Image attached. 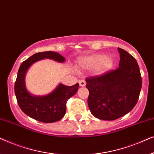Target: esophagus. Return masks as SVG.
I'll use <instances>...</instances> for the list:
<instances>
[{
	"label": "esophagus",
	"mask_w": 154,
	"mask_h": 154,
	"mask_svg": "<svg viewBox=\"0 0 154 154\" xmlns=\"http://www.w3.org/2000/svg\"><path fill=\"white\" fill-rule=\"evenodd\" d=\"M79 85L80 86H81V87H84V86H85L86 85L85 81H83V80H81V81H79Z\"/></svg>",
	"instance_id": "esophagus-1"
}]
</instances>
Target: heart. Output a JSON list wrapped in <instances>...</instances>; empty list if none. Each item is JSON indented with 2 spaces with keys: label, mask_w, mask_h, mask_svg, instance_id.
<instances>
[{
  "label": "heart",
  "mask_w": 154,
  "mask_h": 154,
  "mask_svg": "<svg viewBox=\"0 0 154 154\" xmlns=\"http://www.w3.org/2000/svg\"><path fill=\"white\" fill-rule=\"evenodd\" d=\"M79 65L83 69L91 70L95 69L97 73L104 74L113 68L114 60L112 57H106L103 54H93L80 59Z\"/></svg>",
  "instance_id": "b5f03b06"
}]
</instances>
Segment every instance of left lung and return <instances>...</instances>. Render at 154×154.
I'll return each instance as SVG.
<instances>
[{"label": "left lung", "instance_id": "obj_1", "mask_svg": "<svg viewBox=\"0 0 154 154\" xmlns=\"http://www.w3.org/2000/svg\"><path fill=\"white\" fill-rule=\"evenodd\" d=\"M118 50V69L85 79L90 110L94 117L105 121H113L129 113L137 102L142 88L135 58L121 48Z\"/></svg>", "mask_w": 154, "mask_h": 154}]
</instances>
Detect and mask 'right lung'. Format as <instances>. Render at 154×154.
Instances as JSON below:
<instances>
[{"label": "right lung", "mask_w": 154, "mask_h": 154, "mask_svg": "<svg viewBox=\"0 0 154 154\" xmlns=\"http://www.w3.org/2000/svg\"><path fill=\"white\" fill-rule=\"evenodd\" d=\"M43 59H51L58 62L65 61L64 57L55 52L46 51L34 54L20 65L14 83V92L19 106L25 114L42 123H54L64 117L67 100L76 93L79 84L66 86L60 83L48 95L41 97L31 94L25 86V75L33 63Z\"/></svg>", "instance_id": "obj_1"}]
</instances>
